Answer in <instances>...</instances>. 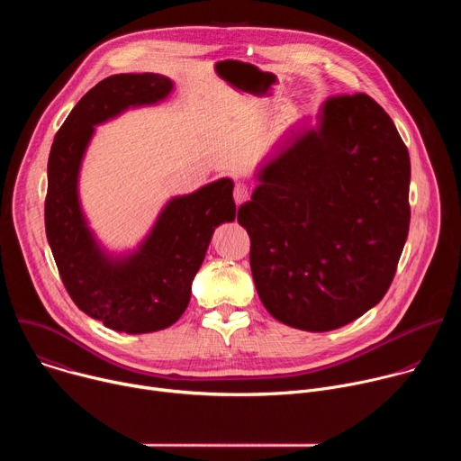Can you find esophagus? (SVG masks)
<instances>
[{"instance_id":"obj_1","label":"esophagus","mask_w":461,"mask_h":461,"mask_svg":"<svg viewBox=\"0 0 461 461\" xmlns=\"http://www.w3.org/2000/svg\"><path fill=\"white\" fill-rule=\"evenodd\" d=\"M248 196H249V191H248V185L246 184H235V189H233V199H235V204L237 206H240V204H244L246 201H248Z\"/></svg>"}]
</instances>
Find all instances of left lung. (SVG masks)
Instances as JSON below:
<instances>
[{
    "label": "left lung",
    "mask_w": 461,
    "mask_h": 461,
    "mask_svg": "<svg viewBox=\"0 0 461 461\" xmlns=\"http://www.w3.org/2000/svg\"><path fill=\"white\" fill-rule=\"evenodd\" d=\"M239 208L265 308L306 332L352 322L386 294L411 222V157L370 96L328 98L255 171Z\"/></svg>",
    "instance_id": "left-lung-1"
}]
</instances>
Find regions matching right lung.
I'll return each instance as SVG.
<instances>
[{
    "label": "right lung",
    "instance_id": "add662e5",
    "mask_svg": "<svg viewBox=\"0 0 461 461\" xmlns=\"http://www.w3.org/2000/svg\"><path fill=\"white\" fill-rule=\"evenodd\" d=\"M164 75H114L96 84L65 118L47 164L45 231L75 304L107 328L149 334L171 326L189 304L213 231L235 221L233 180L219 178L164 204L137 248L109 251L80 201V171L96 125L173 93Z\"/></svg>",
    "mask_w": 461,
    "mask_h": 461
}]
</instances>
